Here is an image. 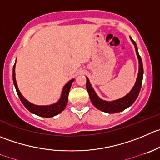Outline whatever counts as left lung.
<instances>
[{
	"instance_id": "left-lung-1",
	"label": "left lung",
	"mask_w": 160,
	"mask_h": 160,
	"mask_svg": "<svg viewBox=\"0 0 160 160\" xmlns=\"http://www.w3.org/2000/svg\"><path fill=\"white\" fill-rule=\"evenodd\" d=\"M131 40L132 41L133 44H134L136 53H137L138 58L139 72L138 75L137 80H136L135 85H134V88H132V90H131V92H130L129 94H127L125 97L113 101V102H105V101L102 100V99L99 98L98 97L97 94H95L94 91L93 90L91 83H90L89 80H88V78L87 77L86 88L87 90H88V94H89L90 99H91L93 105H94L98 109L101 110V111L108 113H116L119 112H121L123 111V110L126 109V108H128L129 106H131V105L135 102L138 96L139 92H140L141 91V88H142V79H143V65H142V58H141V56L139 55L138 52L137 44H136V43L134 42V40H133L131 37Z\"/></svg>"
}]
</instances>
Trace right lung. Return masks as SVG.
<instances>
[{
  "label": "right lung",
  "instance_id": "obj_1",
  "mask_svg": "<svg viewBox=\"0 0 160 160\" xmlns=\"http://www.w3.org/2000/svg\"><path fill=\"white\" fill-rule=\"evenodd\" d=\"M15 65H14L13 67V72H12V77H13V82L14 85L15 87V89H16V92L18 94V98H19L20 101L22 102V103L24 105V106L29 110V112H31L33 114L37 115V116H42V117H52V116H55L56 115L59 114L61 112H62L65 109L66 106V104L68 102V96H69V90H70L71 85H72V82H73L74 79L71 80L70 81L68 82L66 84V86L64 87L62 91V97L60 98V100L58 101L57 103L54 104L52 105H47V106H40V105H36L30 103L29 102H28L26 99H25L22 97V95L20 93L19 90H18V86H17L16 83V80H15Z\"/></svg>",
  "mask_w": 160,
  "mask_h": 160
}]
</instances>
